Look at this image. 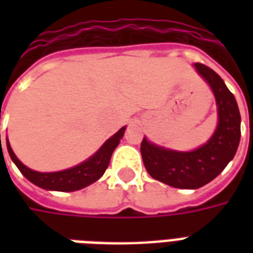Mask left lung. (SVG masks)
<instances>
[{
	"label": "left lung",
	"instance_id": "1",
	"mask_svg": "<svg viewBox=\"0 0 253 253\" xmlns=\"http://www.w3.org/2000/svg\"><path fill=\"white\" fill-rule=\"evenodd\" d=\"M215 96L218 126L212 137L196 150L175 152L160 148L143 138L141 154L148 173L156 180L183 190H195L215 179L233 159L240 143V111L233 93L212 69L195 63Z\"/></svg>",
	"mask_w": 253,
	"mask_h": 253
}]
</instances>
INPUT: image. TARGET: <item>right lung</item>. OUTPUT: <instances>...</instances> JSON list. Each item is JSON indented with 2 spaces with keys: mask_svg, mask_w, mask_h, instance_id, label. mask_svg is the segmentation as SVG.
I'll return each instance as SVG.
<instances>
[{
  "mask_svg": "<svg viewBox=\"0 0 253 253\" xmlns=\"http://www.w3.org/2000/svg\"><path fill=\"white\" fill-rule=\"evenodd\" d=\"M125 130H126V127H122L115 135H112L110 139L105 141L104 145L97 150V153H94L90 159L86 160L83 164L77 165L74 168H70V169L61 170V172H51V173L36 172V170L27 168L16 157V154L13 153V150L9 145V141H6V146H8L9 156H10L12 161L31 183H34V184H36L38 187H42L44 190L69 192V191L81 190L84 187L94 183L103 176L107 167L110 164L111 156H112L114 150L118 146V143L121 142V138L123 137Z\"/></svg>",
  "mask_w": 253,
  "mask_h": 253,
  "instance_id": "right-lung-1",
  "label": "right lung"
}]
</instances>
